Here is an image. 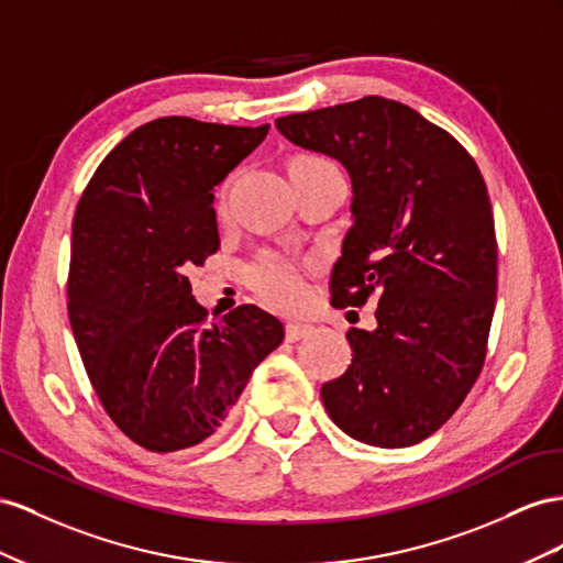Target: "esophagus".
<instances>
[{"instance_id": "1", "label": "esophagus", "mask_w": 563, "mask_h": 563, "mask_svg": "<svg viewBox=\"0 0 563 563\" xmlns=\"http://www.w3.org/2000/svg\"><path fill=\"white\" fill-rule=\"evenodd\" d=\"M311 325H307V323H287L285 325V340L287 342H299V340H303V336L307 334H311Z\"/></svg>"}]
</instances>
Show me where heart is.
<instances>
[{"label":"heart","mask_w":563,"mask_h":563,"mask_svg":"<svg viewBox=\"0 0 563 563\" xmlns=\"http://www.w3.org/2000/svg\"><path fill=\"white\" fill-rule=\"evenodd\" d=\"M323 167H332V165L323 157L301 155L290 163V174L313 172ZM227 190H229V184L219 192V207H223V200H227ZM252 285L256 292L278 309H292L297 303H301L303 295H307V290H303L301 271L297 268V264L273 252L262 256V262L252 268Z\"/></svg>","instance_id":"obj_1"}]
</instances>
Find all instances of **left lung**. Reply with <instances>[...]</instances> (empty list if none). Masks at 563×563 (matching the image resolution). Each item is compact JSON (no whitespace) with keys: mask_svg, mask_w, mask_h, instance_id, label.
Listing matches in <instances>:
<instances>
[{"mask_svg":"<svg viewBox=\"0 0 563 563\" xmlns=\"http://www.w3.org/2000/svg\"><path fill=\"white\" fill-rule=\"evenodd\" d=\"M295 146L340 159L351 217L330 290L334 307L377 295V328H351V365L320 387L351 439L406 448L431 437L486 361L497 243L474 157L420 112L382 96L276 120Z\"/></svg>","mask_w":563,"mask_h":563,"instance_id":"obj_1","label":"left lung"}]
</instances>
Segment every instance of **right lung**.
<instances>
[{
    "label": "right lung",
    "instance_id": "right-lung-1",
    "mask_svg": "<svg viewBox=\"0 0 563 563\" xmlns=\"http://www.w3.org/2000/svg\"><path fill=\"white\" fill-rule=\"evenodd\" d=\"M268 134L190 118L141 124L93 172L73 221L68 316L122 433L153 453L223 427L283 323L243 303L207 325L186 268L219 250L214 186Z\"/></svg>",
    "mask_w": 563,
    "mask_h": 563
}]
</instances>
